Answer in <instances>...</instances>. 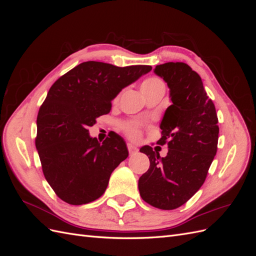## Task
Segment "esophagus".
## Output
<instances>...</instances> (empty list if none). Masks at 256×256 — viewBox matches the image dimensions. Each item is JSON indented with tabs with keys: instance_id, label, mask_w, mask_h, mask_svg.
I'll use <instances>...</instances> for the list:
<instances>
[{
	"instance_id": "1",
	"label": "esophagus",
	"mask_w": 256,
	"mask_h": 256,
	"mask_svg": "<svg viewBox=\"0 0 256 256\" xmlns=\"http://www.w3.org/2000/svg\"><path fill=\"white\" fill-rule=\"evenodd\" d=\"M127 147H128V150H129L130 154H136L138 152V147L136 145H134V144L128 143Z\"/></svg>"
}]
</instances>
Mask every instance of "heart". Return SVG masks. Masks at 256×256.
Here are the masks:
<instances>
[{"label": "heart", "instance_id": "heart-1", "mask_svg": "<svg viewBox=\"0 0 256 256\" xmlns=\"http://www.w3.org/2000/svg\"><path fill=\"white\" fill-rule=\"evenodd\" d=\"M157 90H164V82L158 78L146 79L141 85V92H143V95ZM124 129H125L127 134L130 136L131 138H138V134H140L136 124H125V125H124Z\"/></svg>", "mask_w": 256, "mask_h": 256}]
</instances>
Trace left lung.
<instances>
[{
	"instance_id": "obj_1",
	"label": "left lung",
	"mask_w": 256,
	"mask_h": 256,
	"mask_svg": "<svg viewBox=\"0 0 256 256\" xmlns=\"http://www.w3.org/2000/svg\"><path fill=\"white\" fill-rule=\"evenodd\" d=\"M154 72L170 88L172 104L160 122L159 145H168L160 157L148 145L140 152L150 158V168L138 180L141 198L150 205L171 210L184 205L202 187L216 156L219 127L216 108L200 76L184 63L157 65Z\"/></svg>"
}]
</instances>
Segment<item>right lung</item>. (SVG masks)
Returning a JSON list of instances; mask_svg holds the SVG:
<instances>
[{"instance_id":"add662e5","label":"right lung","mask_w":256,"mask_h":256,"mask_svg":"<svg viewBox=\"0 0 256 256\" xmlns=\"http://www.w3.org/2000/svg\"><path fill=\"white\" fill-rule=\"evenodd\" d=\"M150 70L84 62L49 90L38 112L35 144L46 180L64 202L83 205L104 193L112 172L128 157L127 145L115 132L99 142L88 128L111 111L122 88Z\"/></svg>"}]
</instances>
